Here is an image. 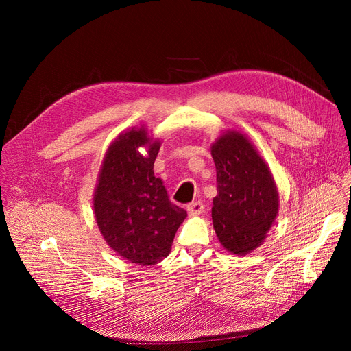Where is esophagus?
Returning <instances> with one entry per match:
<instances>
[{
    "label": "esophagus",
    "mask_w": 351,
    "mask_h": 351,
    "mask_svg": "<svg viewBox=\"0 0 351 351\" xmlns=\"http://www.w3.org/2000/svg\"><path fill=\"white\" fill-rule=\"evenodd\" d=\"M204 204H202L200 200H196V202H192L191 205H188V213L191 216H196V215H200L202 212H204Z\"/></svg>",
    "instance_id": "obj_1"
}]
</instances>
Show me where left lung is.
Listing matches in <instances>:
<instances>
[{"mask_svg":"<svg viewBox=\"0 0 351 351\" xmlns=\"http://www.w3.org/2000/svg\"><path fill=\"white\" fill-rule=\"evenodd\" d=\"M217 195L212 219L216 236L233 254L259 247L279 212V192L267 163L243 134L228 131L210 147Z\"/></svg>","mask_w":351,"mask_h":351,"instance_id":"left-lung-1","label":"left lung"}]
</instances>
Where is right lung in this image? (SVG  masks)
<instances>
[{
    "mask_svg": "<svg viewBox=\"0 0 351 351\" xmlns=\"http://www.w3.org/2000/svg\"><path fill=\"white\" fill-rule=\"evenodd\" d=\"M139 147L147 149L145 156ZM159 147L143 126L119 134L105 154L94 193L95 220L105 242L141 266L156 265L171 253L175 233L188 216L155 178Z\"/></svg>",
    "mask_w": 351,
    "mask_h": 351,
    "instance_id": "add662e5",
    "label": "right lung"
}]
</instances>
